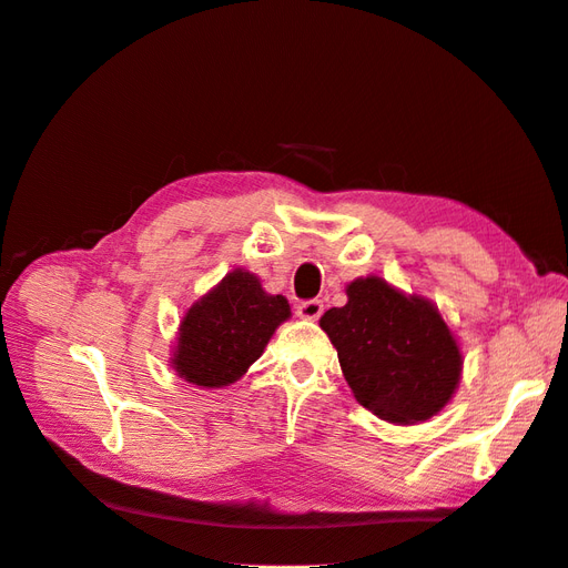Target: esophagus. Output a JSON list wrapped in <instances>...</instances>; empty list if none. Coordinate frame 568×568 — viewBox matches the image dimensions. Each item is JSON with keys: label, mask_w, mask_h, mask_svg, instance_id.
<instances>
[{"label": "esophagus", "mask_w": 568, "mask_h": 568, "mask_svg": "<svg viewBox=\"0 0 568 568\" xmlns=\"http://www.w3.org/2000/svg\"><path fill=\"white\" fill-rule=\"evenodd\" d=\"M297 314H300L302 318H310V322H316V318L324 314V304L318 302V300H307V302L300 304Z\"/></svg>", "instance_id": "esophagus-1"}]
</instances>
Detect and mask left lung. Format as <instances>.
<instances>
[{
	"mask_svg": "<svg viewBox=\"0 0 568 568\" xmlns=\"http://www.w3.org/2000/svg\"><path fill=\"white\" fill-rule=\"evenodd\" d=\"M347 302L318 318L338 351L359 405L390 425L439 415L463 374L460 343L436 304L408 295L379 275L345 285Z\"/></svg>",
	"mask_w": 568,
	"mask_h": 568,
	"instance_id": "obj_1",
	"label": "left lung"
}]
</instances>
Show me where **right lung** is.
<instances>
[{"label": "right lung", "mask_w": 568, "mask_h": 568, "mask_svg": "<svg viewBox=\"0 0 568 568\" xmlns=\"http://www.w3.org/2000/svg\"><path fill=\"white\" fill-rule=\"evenodd\" d=\"M287 318L290 304L283 295L266 293L256 273L232 268L184 312L170 367L199 388L235 384Z\"/></svg>", "instance_id": "add662e5"}]
</instances>
